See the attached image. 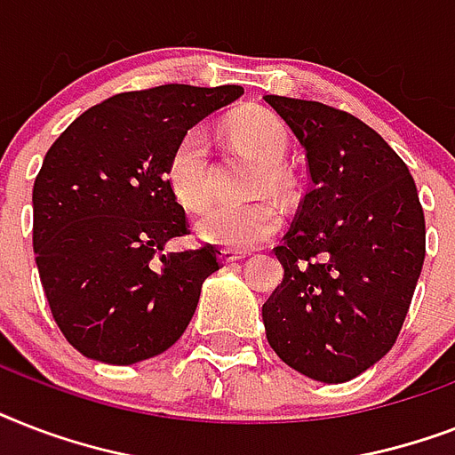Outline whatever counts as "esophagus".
Returning <instances> with one entry per match:
<instances>
[{
  "instance_id": "34e87169",
  "label": "esophagus",
  "mask_w": 455,
  "mask_h": 455,
  "mask_svg": "<svg viewBox=\"0 0 455 455\" xmlns=\"http://www.w3.org/2000/svg\"><path fill=\"white\" fill-rule=\"evenodd\" d=\"M220 259L224 264H234V262H241L245 259V252H235V250H221L220 252Z\"/></svg>"
}]
</instances>
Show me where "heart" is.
Instances as JSON below:
<instances>
[{
  "label": "heart",
  "mask_w": 455,
  "mask_h": 455,
  "mask_svg": "<svg viewBox=\"0 0 455 455\" xmlns=\"http://www.w3.org/2000/svg\"><path fill=\"white\" fill-rule=\"evenodd\" d=\"M227 132L235 148L262 164V172L255 179V193L271 191L283 196L288 191V174L281 164L291 148V134L283 120L269 110H243L228 120ZM164 177L179 205L191 212L203 210L212 200V151L210 139L200 127L186 132L172 148ZM281 221V210L271 200H255L245 205L221 203L200 214L196 234L200 241L220 248L248 252L274 238Z\"/></svg>",
  "instance_id": "obj_1"
}]
</instances>
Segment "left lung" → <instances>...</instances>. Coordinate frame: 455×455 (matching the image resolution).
Wrapping results in <instances>:
<instances>
[{
    "instance_id": "8db88e82",
    "label": "left lung",
    "mask_w": 455,
    "mask_h": 455,
    "mask_svg": "<svg viewBox=\"0 0 455 455\" xmlns=\"http://www.w3.org/2000/svg\"><path fill=\"white\" fill-rule=\"evenodd\" d=\"M307 151L309 191L274 248L283 281L264 302L271 349L321 382H347L395 347L425 259L409 167L359 117L264 96Z\"/></svg>"
}]
</instances>
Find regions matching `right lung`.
<instances>
[{"mask_svg":"<svg viewBox=\"0 0 455 455\" xmlns=\"http://www.w3.org/2000/svg\"><path fill=\"white\" fill-rule=\"evenodd\" d=\"M238 84L123 92L84 110L46 151L32 186V248L53 321L89 359L127 366L170 349L220 250L157 252L188 235L167 186L177 141Z\"/></svg>","mask_w":455,"mask_h":455,"instance_id":"right-lung-1","label":"right lung"}]
</instances>
